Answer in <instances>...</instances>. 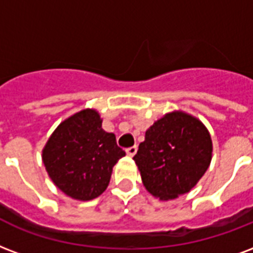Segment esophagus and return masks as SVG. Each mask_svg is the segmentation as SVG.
<instances>
[{"label": "esophagus", "mask_w": 253, "mask_h": 253, "mask_svg": "<svg viewBox=\"0 0 253 253\" xmlns=\"http://www.w3.org/2000/svg\"><path fill=\"white\" fill-rule=\"evenodd\" d=\"M136 151H138V147H136V146H131V147H128L126 150L127 155H128V157H134L135 154H136Z\"/></svg>", "instance_id": "34e87169"}]
</instances>
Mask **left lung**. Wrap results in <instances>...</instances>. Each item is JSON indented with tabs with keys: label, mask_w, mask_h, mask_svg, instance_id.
Wrapping results in <instances>:
<instances>
[{
	"label": "left lung",
	"mask_w": 253,
	"mask_h": 253,
	"mask_svg": "<svg viewBox=\"0 0 253 253\" xmlns=\"http://www.w3.org/2000/svg\"><path fill=\"white\" fill-rule=\"evenodd\" d=\"M212 158V140L203 123L182 111L157 121L134 161L150 194L161 200L184 195L199 182Z\"/></svg>",
	"instance_id": "1"
}]
</instances>
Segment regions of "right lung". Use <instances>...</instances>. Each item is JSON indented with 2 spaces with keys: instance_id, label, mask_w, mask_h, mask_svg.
<instances>
[{
  "instance_id": "add662e5",
  "label": "right lung",
  "mask_w": 253,
  "mask_h": 253,
  "mask_svg": "<svg viewBox=\"0 0 253 253\" xmlns=\"http://www.w3.org/2000/svg\"><path fill=\"white\" fill-rule=\"evenodd\" d=\"M126 152L102 128L95 110H82L57 127L42 151L46 171L59 190L91 200L107 188L113 167Z\"/></svg>"
}]
</instances>
